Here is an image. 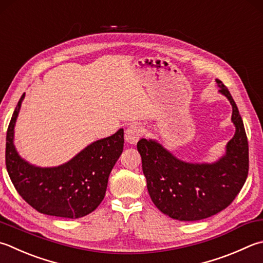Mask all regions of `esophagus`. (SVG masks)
Masks as SVG:
<instances>
[{"label":"esophagus","mask_w":263,"mask_h":263,"mask_svg":"<svg viewBox=\"0 0 263 263\" xmlns=\"http://www.w3.org/2000/svg\"><path fill=\"white\" fill-rule=\"evenodd\" d=\"M143 136V129L138 125H130L126 129L125 140L129 144H136L138 140Z\"/></svg>","instance_id":"1"}]
</instances>
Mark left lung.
<instances>
[{"label":"left lung","instance_id":"obj_1","mask_svg":"<svg viewBox=\"0 0 263 263\" xmlns=\"http://www.w3.org/2000/svg\"><path fill=\"white\" fill-rule=\"evenodd\" d=\"M220 92L232 105L236 134L224 157L215 163H189L176 159L159 143H137L147 191L158 210L178 221L206 219L227 209L241 190L249 174V142L234 98L222 81Z\"/></svg>","mask_w":263,"mask_h":263}]
</instances>
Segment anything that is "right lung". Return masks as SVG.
Masks as SVG:
<instances>
[{"instance_id":"1","label":"right lung","mask_w":263,"mask_h":263,"mask_svg":"<svg viewBox=\"0 0 263 263\" xmlns=\"http://www.w3.org/2000/svg\"><path fill=\"white\" fill-rule=\"evenodd\" d=\"M25 93L9 123L6 166L23 199L47 215L78 219L97 209L106 192L108 175L123 150V129L93 142L65 165L40 168L23 160L13 145V128Z\"/></svg>"}]
</instances>
